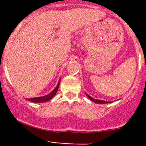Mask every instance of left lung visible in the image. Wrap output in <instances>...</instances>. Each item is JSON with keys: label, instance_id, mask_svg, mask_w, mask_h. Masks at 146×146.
Returning <instances> with one entry per match:
<instances>
[{"label": "left lung", "instance_id": "left-lung-1", "mask_svg": "<svg viewBox=\"0 0 146 146\" xmlns=\"http://www.w3.org/2000/svg\"><path fill=\"white\" fill-rule=\"evenodd\" d=\"M86 96L88 97L89 99H91V101L94 102L96 103V104H108V103H111L110 102H107V101H104V100H99V99H94L93 97H91V96H89L88 94H86Z\"/></svg>", "mask_w": 146, "mask_h": 146}]
</instances>
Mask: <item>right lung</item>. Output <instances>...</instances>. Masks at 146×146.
<instances>
[{"mask_svg":"<svg viewBox=\"0 0 146 146\" xmlns=\"http://www.w3.org/2000/svg\"><path fill=\"white\" fill-rule=\"evenodd\" d=\"M60 78L58 82V85L56 86V87L54 88V90L52 91L50 93L47 95H45L44 96H40V97H35V98H31V99H28V101H31L32 102L34 103H42V102H46L50 101V99H52L54 96H55L56 93H57L58 90L59 88V85H60Z\"/></svg>","mask_w":146,"mask_h":146,"instance_id":"right-lung-1","label":"right lung"}]
</instances>
